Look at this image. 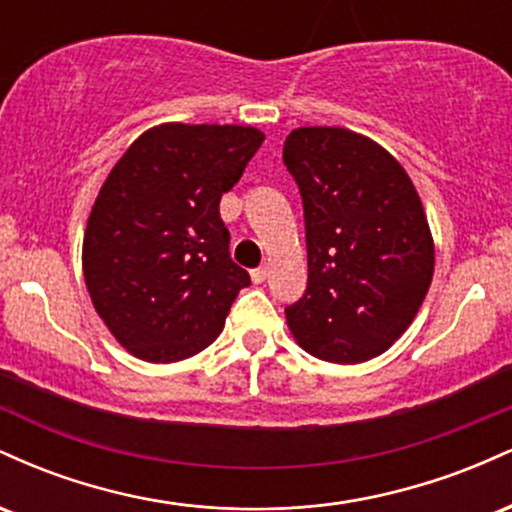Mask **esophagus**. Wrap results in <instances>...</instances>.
<instances>
[{
    "label": "esophagus",
    "instance_id": "obj_1",
    "mask_svg": "<svg viewBox=\"0 0 512 512\" xmlns=\"http://www.w3.org/2000/svg\"><path fill=\"white\" fill-rule=\"evenodd\" d=\"M250 276H252V281H255V284H262V281L269 276V267H257V269H252Z\"/></svg>",
    "mask_w": 512,
    "mask_h": 512
}]
</instances>
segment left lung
I'll return each mask as SVG.
<instances>
[{"mask_svg": "<svg viewBox=\"0 0 512 512\" xmlns=\"http://www.w3.org/2000/svg\"><path fill=\"white\" fill-rule=\"evenodd\" d=\"M284 163L303 199L308 289L286 320L308 354L363 363L411 325L433 279L414 182L383 146L342 127L293 129Z\"/></svg>", "mask_w": 512, "mask_h": 512, "instance_id": "1", "label": "left lung"}]
</instances>
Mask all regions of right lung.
Segmentation results:
<instances>
[{
	"label": "right lung",
	"mask_w": 512,
	"mask_h": 512,
	"mask_svg": "<svg viewBox=\"0 0 512 512\" xmlns=\"http://www.w3.org/2000/svg\"><path fill=\"white\" fill-rule=\"evenodd\" d=\"M262 142L255 127L168 122L110 170L81 260L93 308L129 354L173 363L219 337L238 291L250 286L231 260L219 202Z\"/></svg>",
	"instance_id": "obj_1"
}]
</instances>
